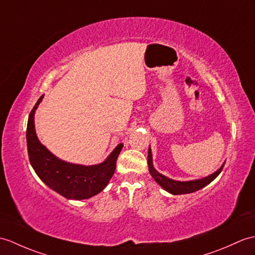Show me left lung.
Here are the masks:
<instances>
[{"mask_svg":"<svg viewBox=\"0 0 255 255\" xmlns=\"http://www.w3.org/2000/svg\"><path fill=\"white\" fill-rule=\"evenodd\" d=\"M225 164V163H224ZM224 164L218 168L215 173H213L209 176L204 177V178L201 179H195V180H188V181H179V180H174L170 179L168 177L164 176L163 174L158 173V171L153 166V159H152V152L151 147L149 146V151H147V165H149V171L151 176L154 178V180L161 186L164 190L171 194H186V193H192L200 190V189L204 188L208 186L214 180L216 177L221 174V171L224 167Z\"/></svg>","mask_w":255,"mask_h":255,"instance_id":"8db88e82","label":"left lung"}]
</instances>
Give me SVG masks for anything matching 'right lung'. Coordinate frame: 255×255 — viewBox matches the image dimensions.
Returning <instances> with one entry per match:
<instances>
[{
    "label": "right lung",
    "mask_w": 255,
    "mask_h": 255,
    "mask_svg": "<svg viewBox=\"0 0 255 255\" xmlns=\"http://www.w3.org/2000/svg\"><path fill=\"white\" fill-rule=\"evenodd\" d=\"M44 96H41L30 112L27 124L29 161L35 174L52 190L69 200H85L100 193L108 186L116 168L117 157L124 144L120 143L100 164H73L58 158L41 143L35 133L34 113Z\"/></svg>",
    "instance_id": "1"
}]
</instances>
